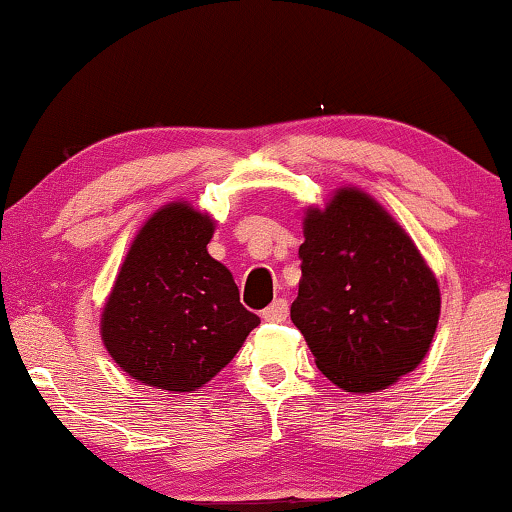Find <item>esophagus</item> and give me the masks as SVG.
<instances>
[{
    "label": "esophagus",
    "mask_w": 512,
    "mask_h": 512,
    "mask_svg": "<svg viewBox=\"0 0 512 512\" xmlns=\"http://www.w3.org/2000/svg\"><path fill=\"white\" fill-rule=\"evenodd\" d=\"M287 315H290V308H287L285 299H276L262 311V318L266 322H285Z\"/></svg>",
    "instance_id": "obj_1"
}]
</instances>
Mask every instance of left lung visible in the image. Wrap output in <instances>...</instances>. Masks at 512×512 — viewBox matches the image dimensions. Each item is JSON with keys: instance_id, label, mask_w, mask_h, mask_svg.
<instances>
[{"instance_id": "1", "label": "left lung", "mask_w": 512, "mask_h": 512, "mask_svg": "<svg viewBox=\"0 0 512 512\" xmlns=\"http://www.w3.org/2000/svg\"><path fill=\"white\" fill-rule=\"evenodd\" d=\"M290 308L315 364L348 392H378L427 355L441 313L434 273L406 232L359 190L311 208Z\"/></svg>"}]
</instances>
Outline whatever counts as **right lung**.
Segmentation results:
<instances>
[{
    "mask_svg": "<svg viewBox=\"0 0 512 512\" xmlns=\"http://www.w3.org/2000/svg\"><path fill=\"white\" fill-rule=\"evenodd\" d=\"M213 222L187 204L157 211L136 236L102 315L111 357L157 390L192 392L232 362L259 318L208 255Z\"/></svg>",
    "mask_w": 512,
    "mask_h": 512,
    "instance_id": "1",
    "label": "right lung"
}]
</instances>
